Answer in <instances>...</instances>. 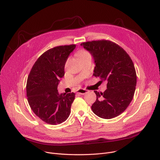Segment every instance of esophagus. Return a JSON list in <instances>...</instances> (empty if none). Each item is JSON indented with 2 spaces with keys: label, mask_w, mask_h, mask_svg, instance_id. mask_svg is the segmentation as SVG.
I'll return each mask as SVG.
<instances>
[{
  "label": "esophagus",
  "mask_w": 160,
  "mask_h": 160,
  "mask_svg": "<svg viewBox=\"0 0 160 160\" xmlns=\"http://www.w3.org/2000/svg\"><path fill=\"white\" fill-rule=\"evenodd\" d=\"M87 92H88V91L86 89H80L77 92V93H78L80 94H86Z\"/></svg>",
  "instance_id": "1"
}]
</instances>
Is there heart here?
<instances>
[{"instance_id": "b5f03b06", "label": "heart", "mask_w": 160, "mask_h": 160, "mask_svg": "<svg viewBox=\"0 0 160 160\" xmlns=\"http://www.w3.org/2000/svg\"><path fill=\"white\" fill-rule=\"evenodd\" d=\"M87 56H91L89 52H88L87 51H85V50H81L79 52H78V57L79 58H82V57H87Z\"/></svg>"}]
</instances>
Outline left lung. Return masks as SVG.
I'll list each match as a JSON object with an SVG mask.
<instances>
[{
	"label": "left lung",
	"instance_id": "left-lung-1",
	"mask_svg": "<svg viewBox=\"0 0 160 160\" xmlns=\"http://www.w3.org/2000/svg\"><path fill=\"white\" fill-rule=\"evenodd\" d=\"M80 45L93 57V75L99 77L101 83L107 82L103 92L94 91L97 100L91 109L100 118H115L124 112L133 98L137 79L134 63L122 48L110 40H94Z\"/></svg>",
	"mask_w": 160,
	"mask_h": 160
}]
</instances>
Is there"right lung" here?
Here are the masks:
<instances>
[{
	"instance_id": "right-lung-1",
	"label": "right lung",
	"mask_w": 160,
	"mask_h": 160,
	"mask_svg": "<svg viewBox=\"0 0 160 160\" xmlns=\"http://www.w3.org/2000/svg\"><path fill=\"white\" fill-rule=\"evenodd\" d=\"M76 45L60 46L44 52L35 62L27 80L29 105L42 121L57 125L65 122L71 112L75 94L61 93L57 90L64 67Z\"/></svg>"
}]
</instances>
